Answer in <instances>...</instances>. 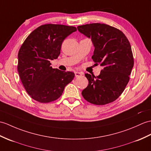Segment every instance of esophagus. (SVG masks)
<instances>
[{
    "instance_id": "esophagus-1",
    "label": "esophagus",
    "mask_w": 151,
    "mask_h": 151,
    "mask_svg": "<svg viewBox=\"0 0 151 151\" xmlns=\"http://www.w3.org/2000/svg\"><path fill=\"white\" fill-rule=\"evenodd\" d=\"M75 77H79L83 75V73L80 72H75Z\"/></svg>"
}]
</instances>
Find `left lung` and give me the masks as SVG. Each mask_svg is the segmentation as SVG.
I'll return each instance as SVG.
<instances>
[{"label": "left lung", "instance_id": "8db88e82", "mask_svg": "<svg viewBox=\"0 0 151 151\" xmlns=\"http://www.w3.org/2000/svg\"><path fill=\"white\" fill-rule=\"evenodd\" d=\"M91 38L94 47L92 58L104 69L94 76L85 74L89 84L82 94L95 105L113 102L124 92L134 65L131 44L121 31L105 24L93 23L77 27Z\"/></svg>", "mask_w": 151, "mask_h": 151}]
</instances>
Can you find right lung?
Masks as SVG:
<instances>
[{
    "mask_svg": "<svg viewBox=\"0 0 151 151\" xmlns=\"http://www.w3.org/2000/svg\"><path fill=\"white\" fill-rule=\"evenodd\" d=\"M76 31L73 26L45 24L32 31L21 45L17 69L24 88L35 100H56L74 78V73L52 68L50 61L58 58L63 41Z\"/></svg>",
    "mask_w": 151,
    "mask_h": 151,
    "instance_id": "1",
    "label": "right lung"
}]
</instances>
